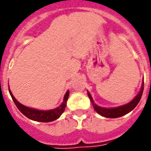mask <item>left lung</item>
<instances>
[{"mask_svg":"<svg viewBox=\"0 0 151 151\" xmlns=\"http://www.w3.org/2000/svg\"><path fill=\"white\" fill-rule=\"evenodd\" d=\"M144 81H143L142 86H141L140 92L138 93V94L134 97L132 101H130V103L123 105L121 107H114V108H105V107H100V106L97 105L93 102V98H92L91 93L88 91H87V95H88V97L91 100L94 110L99 114H101V116H105V117H109V118H116V117H120V116H122L124 115L127 114H128L129 112H130L132 110L135 108V107L139 103L140 98L142 97L143 91H144Z\"/></svg>","mask_w":151,"mask_h":151,"instance_id":"left-lung-1","label":"left lung"}]
</instances>
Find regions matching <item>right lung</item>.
Wrapping results in <instances>:
<instances>
[{
    "label": "right lung",
    "mask_w": 151,
    "mask_h": 151,
    "mask_svg": "<svg viewBox=\"0 0 151 151\" xmlns=\"http://www.w3.org/2000/svg\"><path fill=\"white\" fill-rule=\"evenodd\" d=\"M9 93L11 94L15 105L17 106L19 111H21L23 114L32 121H40V122H51V121H54L59 118L60 115L62 114V113L65 110L67 101H68V97H69V91H68L64 95L63 103L59 107L53 109V110H49V111H40V110L26 107L24 105L19 103L13 96L10 88H9Z\"/></svg>",
    "instance_id": "obj_1"
}]
</instances>
